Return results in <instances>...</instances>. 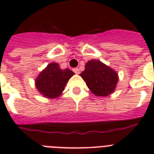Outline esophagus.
I'll use <instances>...</instances> for the list:
<instances>
[{"label": "esophagus", "mask_w": 154, "mask_h": 154, "mask_svg": "<svg viewBox=\"0 0 154 154\" xmlns=\"http://www.w3.org/2000/svg\"><path fill=\"white\" fill-rule=\"evenodd\" d=\"M72 71H73V72H74L76 74H79L80 73V70L78 68H74V69H72Z\"/></svg>", "instance_id": "obj_1"}]
</instances>
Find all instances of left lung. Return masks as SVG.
<instances>
[{
  "instance_id": "obj_1",
  "label": "left lung",
  "mask_w": 154,
  "mask_h": 154,
  "mask_svg": "<svg viewBox=\"0 0 154 154\" xmlns=\"http://www.w3.org/2000/svg\"><path fill=\"white\" fill-rule=\"evenodd\" d=\"M80 75L92 93L99 97L112 94L118 82L117 72L98 60L88 61Z\"/></svg>"
}]
</instances>
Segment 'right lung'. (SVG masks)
Returning a JSON list of instances; mask_svg holds the SVG:
<instances>
[{
  "mask_svg": "<svg viewBox=\"0 0 154 154\" xmlns=\"http://www.w3.org/2000/svg\"><path fill=\"white\" fill-rule=\"evenodd\" d=\"M74 72L69 69H60L57 63H50L36 80L38 91L48 98H56L64 91L65 86Z\"/></svg>",
  "mask_w": 154,
  "mask_h": 154,
  "instance_id": "obj_1",
  "label": "right lung"
}]
</instances>
